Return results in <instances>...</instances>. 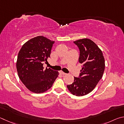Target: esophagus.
I'll return each mask as SVG.
<instances>
[{"mask_svg":"<svg viewBox=\"0 0 124 124\" xmlns=\"http://www.w3.org/2000/svg\"><path fill=\"white\" fill-rule=\"evenodd\" d=\"M59 72H60V73L61 75H66V73L62 72V71H60Z\"/></svg>","mask_w":124,"mask_h":124,"instance_id":"obj_1","label":"esophagus"}]
</instances>
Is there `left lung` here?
Returning a JSON list of instances; mask_svg holds the SVG:
<instances>
[{
	"label": "left lung",
	"mask_w": 124,
	"mask_h": 124,
	"mask_svg": "<svg viewBox=\"0 0 124 124\" xmlns=\"http://www.w3.org/2000/svg\"><path fill=\"white\" fill-rule=\"evenodd\" d=\"M73 43L79 48L78 61L83 67L79 76L75 77L73 83L67 87L73 95L82 96L92 92L102 78L105 59L101 49L90 39H80Z\"/></svg>",
	"instance_id": "1"
}]
</instances>
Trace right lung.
Returning a JSON list of instances; mask_svg holds the SVG:
<instances>
[{"label":"right lung","mask_w":124,"mask_h":124,"mask_svg":"<svg viewBox=\"0 0 124 124\" xmlns=\"http://www.w3.org/2000/svg\"><path fill=\"white\" fill-rule=\"evenodd\" d=\"M54 41L42 36L28 41L19 51L16 68L19 79L31 92L39 94L52 87L58 77V71L43 65L47 63Z\"/></svg>","instance_id":"obj_1"}]
</instances>
